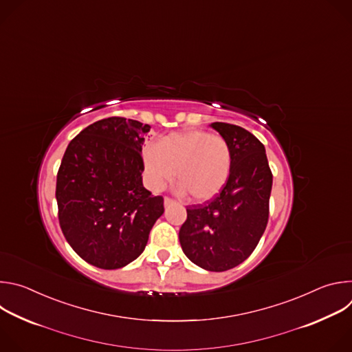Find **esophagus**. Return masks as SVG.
I'll use <instances>...</instances> for the list:
<instances>
[{"label":"esophagus","instance_id":"34e87169","mask_svg":"<svg viewBox=\"0 0 352 352\" xmlns=\"http://www.w3.org/2000/svg\"><path fill=\"white\" fill-rule=\"evenodd\" d=\"M173 204H174V200H173L171 197H168V196H166V197H164V205H166V206L173 205Z\"/></svg>","mask_w":352,"mask_h":352}]
</instances>
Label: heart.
Masks as SVG:
<instances>
[{
  "label": "heart",
  "instance_id": "b5f03b06",
  "mask_svg": "<svg viewBox=\"0 0 352 352\" xmlns=\"http://www.w3.org/2000/svg\"><path fill=\"white\" fill-rule=\"evenodd\" d=\"M148 185L160 190L177 171L178 190L189 193L196 202L219 195L228 182L232 167L230 143L206 131H184L148 144L143 153Z\"/></svg>",
  "mask_w": 352,
  "mask_h": 352
}]
</instances>
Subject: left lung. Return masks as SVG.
Segmentation results:
<instances>
[{
    "instance_id": "obj_1",
    "label": "left lung",
    "mask_w": 352,
    "mask_h": 352,
    "mask_svg": "<svg viewBox=\"0 0 352 352\" xmlns=\"http://www.w3.org/2000/svg\"><path fill=\"white\" fill-rule=\"evenodd\" d=\"M212 126L231 146V174L219 195L186 208L179 242L199 267L226 272L249 258L266 230L273 174L255 135L226 122Z\"/></svg>"
}]
</instances>
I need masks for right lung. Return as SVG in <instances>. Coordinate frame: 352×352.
<instances>
[{
  "instance_id": "obj_1",
  "label": "right lung",
  "mask_w": 352,
  "mask_h": 352,
  "mask_svg": "<svg viewBox=\"0 0 352 352\" xmlns=\"http://www.w3.org/2000/svg\"><path fill=\"white\" fill-rule=\"evenodd\" d=\"M150 126L124 117L100 120L68 144L56 197L63 234L87 263L120 269L135 261L164 213L163 196L142 184L143 133Z\"/></svg>"
}]
</instances>
